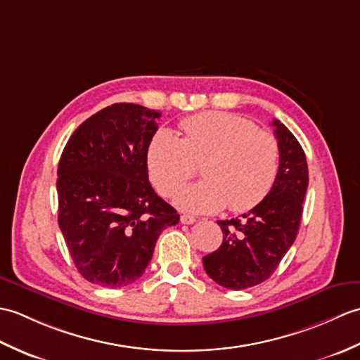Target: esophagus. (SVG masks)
<instances>
[{"instance_id":"obj_1","label":"esophagus","mask_w":360,"mask_h":360,"mask_svg":"<svg viewBox=\"0 0 360 360\" xmlns=\"http://www.w3.org/2000/svg\"><path fill=\"white\" fill-rule=\"evenodd\" d=\"M181 223L182 224H193V223H196V218L192 217V215H182L181 217Z\"/></svg>"}]
</instances>
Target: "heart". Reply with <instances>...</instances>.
<instances>
[{"label":"heart","mask_w":360,"mask_h":360,"mask_svg":"<svg viewBox=\"0 0 360 360\" xmlns=\"http://www.w3.org/2000/svg\"><path fill=\"white\" fill-rule=\"evenodd\" d=\"M182 139L159 129L147 147L150 178L162 196H172L202 164L204 181L181 188L174 204L210 213L229 205L248 212L271 193L280 172V145L274 134L232 112L210 111L181 120Z\"/></svg>","instance_id":"1"}]
</instances>
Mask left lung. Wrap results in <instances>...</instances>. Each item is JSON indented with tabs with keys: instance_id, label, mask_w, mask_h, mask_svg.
Returning <instances> with one entry per match:
<instances>
[{
	"instance_id": "left-lung-1",
	"label": "left lung",
	"mask_w": 360,
	"mask_h": 360,
	"mask_svg": "<svg viewBox=\"0 0 360 360\" xmlns=\"http://www.w3.org/2000/svg\"><path fill=\"white\" fill-rule=\"evenodd\" d=\"M280 172L264 200L241 215L218 221L219 249L202 258L209 277L227 289H248L267 280L295 241L308 188V164L295 136L275 119Z\"/></svg>"
}]
</instances>
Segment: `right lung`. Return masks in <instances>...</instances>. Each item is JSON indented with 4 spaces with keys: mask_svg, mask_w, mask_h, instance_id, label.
<instances>
[{
    "mask_svg": "<svg viewBox=\"0 0 360 360\" xmlns=\"http://www.w3.org/2000/svg\"><path fill=\"white\" fill-rule=\"evenodd\" d=\"M160 112L114 103L86 119L58 162V226L82 277L103 288L131 285L159 235L179 223L148 182L147 147Z\"/></svg>",
    "mask_w": 360,
    "mask_h": 360,
    "instance_id": "right-lung-1",
    "label": "right lung"
}]
</instances>
